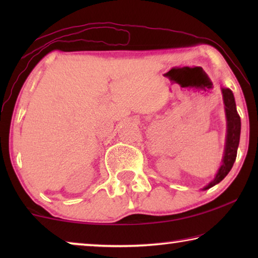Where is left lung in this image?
Returning <instances> with one entry per match:
<instances>
[{
    "label": "left lung",
    "mask_w": 258,
    "mask_h": 258,
    "mask_svg": "<svg viewBox=\"0 0 258 258\" xmlns=\"http://www.w3.org/2000/svg\"><path fill=\"white\" fill-rule=\"evenodd\" d=\"M222 93H223L224 104H225V112H226V119H228V135H226V145H225V151H224V158L223 164L220 167L216 177L214 178L209 184L205 187V189H209V187L214 186L217 183H220L223 178L228 175L229 172L232 168V166L237 158V151L239 146L240 140V130H241V121H240V116L237 112V108H235L234 97L232 91L229 89H222Z\"/></svg>",
    "instance_id": "left-lung-1"
}]
</instances>
